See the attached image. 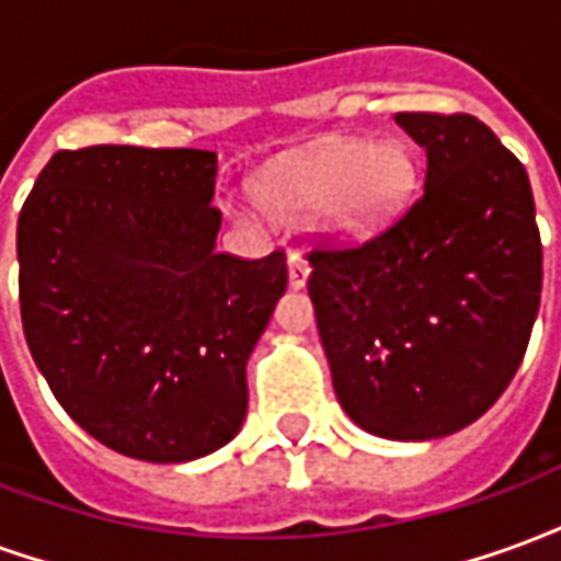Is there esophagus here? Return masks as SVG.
Here are the masks:
<instances>
[{"mask_svg":"<svg viewBox=\"0 0 561 561\" xmlns=\"http://www.w3.org/2000/svg\"><path fill=\"white\" fill-rule=\"evenodd\" d=\"M306 279H309V264L300 252H291L288 255V285L291 288H304Z\"/></svg>","mask_w":561,"mask_h":561,"instance_id":"1","label":"esophagus"}]
</instances>
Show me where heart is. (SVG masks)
I'll list each match as a JSON object with an SVG mask.
<instances>
[{
	"mask_svg": "<svg viewBox=\"0 0 561 561\" xmlns=\"http://www.w3.org/2000/svg\"><path fill=\"white\" fill-rule=\"evenodd\" d=\"M412 183V156L400 144L336 140L273 173L264 183V197L288 213L330 204L333 225L373 231L400 209Z\"/></svg>",
	"mask_w": 561,
	"mask_h": 561,
	"instance_id": "1",
	"label": "heart"
}]
</instances>
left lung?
<instances>
[{"mask_svg":"<svg viewBox=\"0 0 561 561\" xmlns=\"http://www.w3.org/2000/svg\"><path fill=\"white\" fill-rule=\"evenodd\" d=\"M426 149L423 188L366 240L321 237L309 297L340 405L381 438L478 421L529 345L541 233L529 173L471 114H397Z\"/></svg>","mask_w":561,"mask_h":561,"instance_id":"left-lung-1","label":"left lung"}]
</instances>
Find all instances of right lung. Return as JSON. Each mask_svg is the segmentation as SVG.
<instances>
[{
    "mask_svg": "<svg viewBox=\"0 0 561 561\" xmlns=\"http://www.w3.org/2000/svg\"><path fill=\"white\" fill-rule=\"evenodd\" d=\"M209 149H59L18 219L20 318L68 417L116 454L185 462L245 417V360L285 252H216Z\"/></svg>",
    "mask_w": 561,
    "mask_h": 561,
    "instance_id": "1",
    "label": "right lung"
}]
</instances>
